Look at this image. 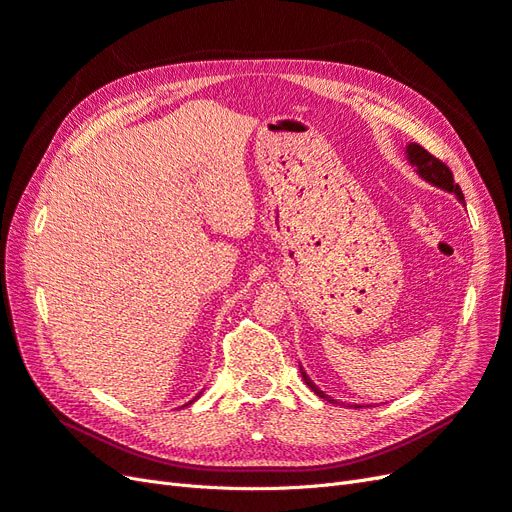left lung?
<instances>
[{
    "instance_id": "1",
    "label": "left lung",
    "mask_w": 512,
    "mask_h": 512,
    "mask_svg": "<svg viewBox=\"0 0 512 512\" xmlns=\"http://www.w3.org/2000/svg\"><path fill=\"white\" fill-rule=\"evenodd\" d=\"M405 153H407V161L412 163V166L416 168V172H418L424 180H428V182H431V185H435V187H439V189H445V191H449V193H454V195L458 197V201L464 203V195H462L460 187L454 182L452 170H449L441 159H437L435 155L428 153L424 147L416 145V142H412V145H407V147H405ZM300 374H302L306 386H309L313 393H317V395H319L321 399H325V401L336 403L332 397H327L323 391H319V388L313 384V380H311L309 376H306V372L302 370V367H300ZM355 407H361V405H355Z\"/></svg>"
}]
</instances>
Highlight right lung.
<instances>
[{"label":"right lung","mask_w":512,"mask_h":512,"mask_svg":"<svg viewBox=\"0 0 512 512\" xmlns=\"http://www.w3.org/2000/svg\"><path fill=\"white\" fill-rule=\"evenodd\" d=\"M193 401H195V399H193ZM189 403H191V401H189ZM189 403H187V405H189Z\"/></svg>","instance_id":"add662e5"}]
</instances>
